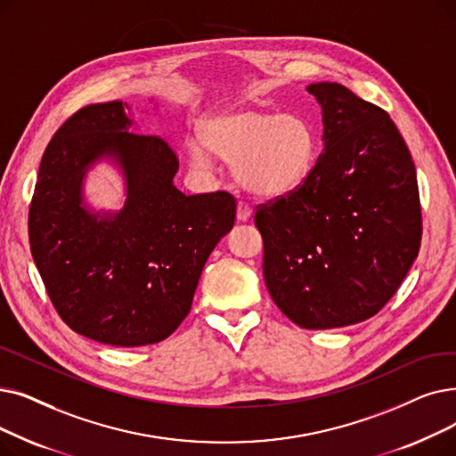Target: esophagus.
<instances>
[{"label": "esophagus", "mask_w": 456, "mask_h": 456, "mask_svg": "<svg viewBox=\"0 0 456 456\" xmlns=\"http://www.w3.org/2000/svg\"><path fill=\"white\" fill-rule=\"evenodd\" d=\"M249 217H251V208L246 203H239V207H236V220L244 224L249 220Z\"/></svg>", "instance_id": "obj_1"}]
</instances>
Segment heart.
I'll return each instance as SVG.
<instances>
[{
	"instance_id": "heart-1",
	"label": "heart",
	"mask_w": 456,
	"mask_h": 456,
	"mask_svg": "<svg viewBox=\"0 0 456 456\" xmlns=\"http://www.w3.org/2000/svg\"><path fill=\"white\" fill-rule=\"evenodd\" d=\"M201 140L188 145L190 164L207 171L212 158L232 166L234 181L261 200L298 190L314 166V135L305 118L261 108H231L205 118Z\"/></svg>"
}]
</instances>
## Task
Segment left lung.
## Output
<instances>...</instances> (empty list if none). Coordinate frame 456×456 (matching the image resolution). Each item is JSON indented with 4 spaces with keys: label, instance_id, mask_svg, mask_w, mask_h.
<instances>
[{
    "label": "left lung",
    "instance_id": "1",
    "mask_svg": "<svg viewBox=\"0 0 456 456\" xmlns=\"http://www.w3.org/2000/svg\"><path fill=\"white\" fill-rule=\"evenodd\" d=\"M324 152L307 181L256 207L263 273L285 316L305 330L358 324L397 292L421 246L410 151L389 115L341 84H311Z\"/></svg>",
    "mask_w": 456,
    "mask_h": 456
}]
</instances>
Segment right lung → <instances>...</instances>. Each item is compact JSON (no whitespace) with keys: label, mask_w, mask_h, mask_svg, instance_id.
Returning <instances> with one entry per match:
<instances>
[{"label":"right lung","mask_w":456,"mask_h":456,"mask_svg":"<svg viewBox=\"0 0 456 456\" xmlns=\"http://www.w3.org/2000/svg\"><path fill=\"white\" fill-rule=\"evenodd\" d=\"M121 101L69 117L48 143L29 207V244L65 324L111 346L160 343L190 313L208 255L232 225L227 191L184 195L179 158L160 135L128 132ZM108 157L126 176L118 213L83 203L90 166Z\"/></svg>","instance_id":"add662e5"}]
</instances>
